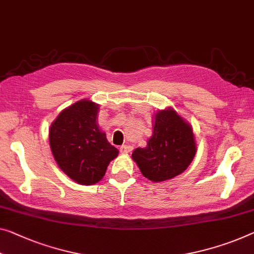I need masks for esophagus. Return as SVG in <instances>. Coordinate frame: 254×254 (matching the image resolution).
Segmentation results:
<instances>
[{"instance_id": "obj_1", "label": "esophagus", "mask_w": 254, "mask_h": 254, "mask_svg": "<svg viewBox=\"0 0 254 254\" xmlns=\"http://www.w3.org/2000/svg\"><path fill=\"white\" fill-rule=\"evenodd\" d=\"M119 150L122 153H129V152L132 151V146L130 145H122L119 147Z\"/></svg>"}]
</instances>
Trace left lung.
Wrapping results in <instances>:
<instances>
[{"instance_id": "8db88e82", "label": "left lung", "mask_w": 254, "mask_h": 254, "mask_svg": "<svg viewBox=\"0 0 254 254\" xmlns=\"http://www.w3.org/2000/svg\"><path fill=\"white\" fill-rule=\"evenodd\" d=\"M153 125L146 147L135 149L131 158L144 177L158 183L185 171L196 153V144L192 127L174 109L157 112Z\"/></svg>"}]
</instances>
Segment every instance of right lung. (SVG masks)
Segmentation results:
<instances>
[{"instance_id": "1", "label": "right lung", "mask_w": 254, "mask_h": 254, "mask_svg": "<svg viewBox=\"0 0 254 254\" xmlns=\"http://www.w3.org/2000/svg\"><path fill=\"white\" fill-rule=\"evenodd\" d=\"M99 104L81 100L62 110L50 128V146L58 166L81 185L103 178L119 151L108 142L96 124Z\"/></svg>"}]
</instances>
